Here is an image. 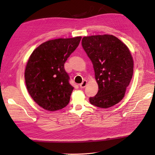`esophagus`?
Masks as SVG:
<instances>
[{"label": "esophagus", "mask_w": 155, "mask_h": 155, "mask_svg": "<svg viewBox=\"0 0 155 155\" xmlns=\"http://www.w3.org/2000/svg\"><path fill=\"white\" fill-rule=\"evenodd\" d=\"M86 84H87V81H86V80H84V81H83V83L79 84V86H80V88H83L86 87Z\"/></svg>", "instance_id": "34e87169"}]
</instances>
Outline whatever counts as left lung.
I'll return each mask as SVG.
<instances>
[{
  "label": "left lung",
  "instance_id": "8db88e82",
  "mask_svg": "<svg viewBox=\"0 0 155 155\" xmlns=\"http://www.w3.org/2000/svg\"><path fill=\"white\" fill-rule=\"evenodd\" d=\"M82 46L92 61L98 85L90 103L109 108L119 103L125 94L134 72V61L125 44L113 35L85 36Z\"/></svg>",
  "mask_w": 155,
  "mask_h": 155
}]
</instances>
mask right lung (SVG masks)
I'll list each match as a JSON object with an SVG mask.
<instances>
[{
  "instance_id": "add662e5",
  "label": "right lung",
  "mask_w": 155,
  "mask_h": 155,
  "mask_svg": "<svg viewBox=\"0 0 155 155\" xmlns=\"http://www.w3.org/2000/svg\"><path fill=\"white\" fill-rule=\"evenodd\" d=\"M81 39L79 36L49 40L30 54L25 71L26 86L31 97L44 109L55 111L69 104L74 87L64 64Z\"/></svg>"
}]
</instances>
